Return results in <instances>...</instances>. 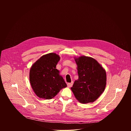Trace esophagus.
Segmentation results:
<instances>
[{
  "label": "esophagus",
  "mask_w": 131,
  "mask_h": 131,
  "mask_svg": "<svg viewBox=\"0 0 131 131\" xmlns=\"http://www.w3.org/2000/svg\"><path fill=\"white\" fill-rule=\"evenodd\" d=\"M73 85V82H71V83H67V86L70 88V87H71Z\"/></svg>",
  "instance_id": "1"
}]
</instances>
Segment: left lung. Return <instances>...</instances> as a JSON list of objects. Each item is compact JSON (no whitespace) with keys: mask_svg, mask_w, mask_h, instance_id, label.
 I'll list each match as a JSON object with an SVG mask.
<instances>
[{"mask_svg":"<svg viewBox=\"0 0 131 131\" xmlns=\"http://www.w3.org/2000/svg\"><path fill=\"white\" fill-rule=\"evenodd\" d=\"M78 66V79L71 89L81 103L96 101L104 92L106 84V73L102 66L94 59L80 57L75 59Z\"/></svg>","mask_w":131,"mask_h":131,"instance_id":"1","label":"left lung"}]
</instances>
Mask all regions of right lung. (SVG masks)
Masks as SVG:
<instances>
[{"label":"right lung","mask_w":131,"mask_h":131,"mask_svg":"<svg viewBox=\"0 0 131 131\" xmlns=\"http://www.w3.org/2000/svg\"><path fill=\"white\" fill-rule=\"evenodd\" d=\"M60 58L55 53H49L41 57L31 66L29 80L37 96L50 100L67 86L63 77L59 75L56 66Z\"/></svg>","instance_id":"1"}]
</instances>
